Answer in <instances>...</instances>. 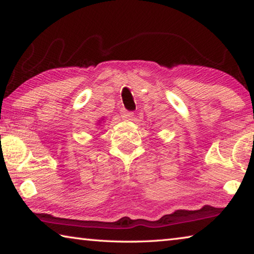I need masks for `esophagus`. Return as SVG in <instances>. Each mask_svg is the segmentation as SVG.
Listing matches in <instances>:
<instances>
[{"mask_svg":"<svg viewBox=\"0 0 254 254\" xmlns=\"http://www.w3.org/2000/svg\"><path fill=\"white\" fill-rule=\"evenodd\" d=\"M133 117V112L130 111H127L126 109H122L121 110V118L123 120H126V121H128V120H131Z\"/></svg>","mask_w":254,"mask_h":254,"instance_id":"esophagus-1","label":"esophagus"}]
</instances>
